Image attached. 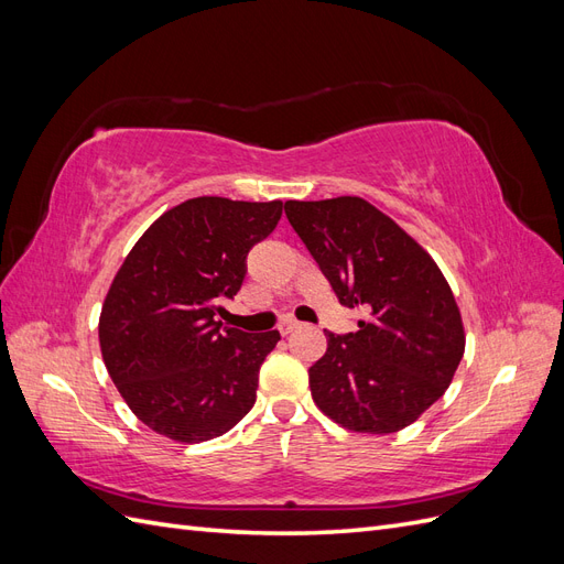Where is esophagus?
<instances>
[{
    "mask_svg": "<svg viewBox=\"0 0 564 564\" xmlns=\"http://www.w3.org/2000/svg\"><path fill=\"white\" fill-rule=\"evenodd\" d=\"M299 324H301V322H299V319H294V317H284V319L280 322V327H278V329H280V334H282V336H286V334H292L294 329H299Z\"/></svg>",
    "mask_w": 564,
    "mask_h": 564,
    "instance_id": "1",
    "label": "esophagus"
}]
</instances>
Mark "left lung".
Masks as SVG:
<instances>
[{
    "mask_svg": "<svg viewBox=\"0 0 564 564\" xmlns=\"http://www.w3.org/2000/svg\"><path fill=\"white\" fill-rule=\"evenodd\" d=\"M289 224L357 332H327L308 369L313 400L348 431L406 429L449 388L466 338L452 289L395 220L360 197L284 204Z\"/></svg>",
    "mask_w": 564,
    "mask_h": 564,
    "instance_id": "1",
    "label": "left lung"
}]
</instances>
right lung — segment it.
<instances>
[{
  "mask_svg": "<svg viewBox=\"0 0 564 564\" xmlns=\"http://www.w3.org/2000/svg\"><path fill=\"white\" fill-rule=\"evenodd\" d=\"M280 216L282 202L195 197L162 214L129 251L98 338L110 379L148 429L204 442L249 414L280 332L228 329L216 315Z\"/></svg>",
  "mask_w": 564,
  "mask_h": 564,
  "instance_id": "1",
  "label": "right lung"
}]
</instances>
